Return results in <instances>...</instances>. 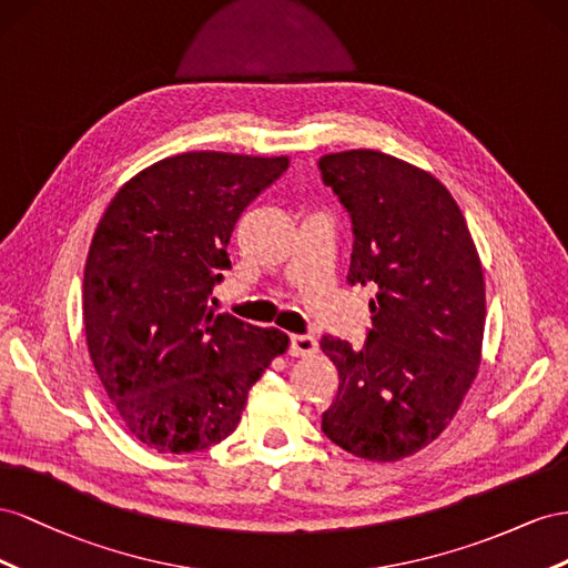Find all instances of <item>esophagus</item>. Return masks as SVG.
Wrapping results in <instances>:
<instances>
[{
  "mask_svg": "<svg viewBox=\"0 0 568 568\" xmlns=\"http://www.w3.org/2000/svg\"><path fill=\"white\" fill-rule=\"evenodd\" d=\"M318 352L314 335H290V354L293 356H312Z\"/></svg>",
  "mask_w": 568,
  "mask_h": 568,
  "instance_id": "1",
  "label": "esophagus"
}]
</instances>
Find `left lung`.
<instances>
[{"instance_id":"8db88e82","label":"left lung","mask_w":568,"mask_h":568,"mask_svg":"<svg viewBox=\"0 0 568 568\" xmlns=\"http://www.w3.org/2000/svg\"><path fill=\"white\" fill-rule=\"evenodd\" d=\"M352 219L349 283H374L362 349L326 335L339 385L321 428L349 455L399 462L430 445L471 387L485 331L476 242L449 190L378 150L321 156Z\"/></svg>"}]
</instances>
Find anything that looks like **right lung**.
Masks as SVG:
<instances>
[{"label":"right lung","mask_w":568,"mask_h":568,"mask_svg":"<svg viewBox=\"0 0 568 568\" xmlns=\"http://www.w3.org/2000/svg\"><path fill=\"white\" fill-rule=\"evenodd\" d=\"M287 156L185 152L133 175L97 223L85 262L90 359L123 426L185 455L229 437L250 387L290 337L209 310L245 206Z\"/></svg>","instance_id":"obj_1"}]
</instances>
